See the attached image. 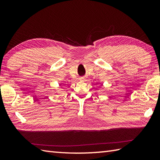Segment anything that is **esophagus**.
Returning a JSON list of instances; mask_svg holds the SVG:
<instances>
[{"mask_svg":"<svg viewBox=\"0 0 160 160\" xmlns=\"http://www.w3.org/2000/svg\"><path fill=\"white\" fill-rule=\"evenodd\" d=\"M84 77H82V78H80V80H84Z\"/></svg>","mask_w":160,"mask_h":160,"instance_id":"1","label":"esophagus"}]
</instances>
